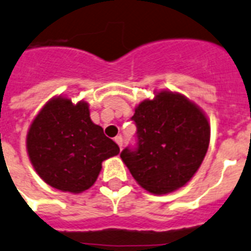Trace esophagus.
I'll return each mask as SVG.
<instances>
[{
    "label": "esophagus",
    "mask_w": 251,
    "mask_h": 251,
    "mask_svg": "<svg viewBox=\"0 0 251 251\" xmlns=\"http://www.w3.org/2000/svg\"><path fill=\"white\" fill-rule=\"evenodd\" d=\"M114 141L117 142L119 148H121V149L123 148V137H122V136H117V137L114 138Z\"/></svg>",
    "instance_id": "34e87169"
}]
</instances>
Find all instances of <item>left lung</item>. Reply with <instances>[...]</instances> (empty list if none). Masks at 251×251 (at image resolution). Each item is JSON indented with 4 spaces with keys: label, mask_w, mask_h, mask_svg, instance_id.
<instances>
[{
    "label": "left lung",
    "mask_w": 251,
    "mask_h": 251,
    "mask_svg": "<svg viewBox=\"0 0 251 251\" xmlns=\"http://www.w3.org/2000/svg\"><path fill=\"white\" fill-rule=\"evenodd\" d=\"M137 148L121 158L146 191L169 194L187 183L204 160L210 126L200 107L181 93L160 91L134 109Z\"/></svg>",
    "instance_id": "left-lung-1"
}]
</instances>
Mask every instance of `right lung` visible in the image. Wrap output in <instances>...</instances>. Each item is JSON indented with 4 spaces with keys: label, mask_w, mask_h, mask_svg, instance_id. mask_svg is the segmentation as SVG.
<instances>
[{
    "label": "right lung",
    "mask_w": 251,
    "mask_h": 251,
    "mask_svg": "<svg viewBox=\"0 0 251 251\" xmlns=\"http://www.w3.org/2000/svg\"><path fill=\"white\" fill-rule=\"evenodd\" d=\"M29 160L38 176L60 191L79 194L100 175L103 160L119 146L90 118L86 101L53 97L41 109L26 134Z\"/></svg>",
    "instance_id": "right-lung-1"
}]
</instances>
